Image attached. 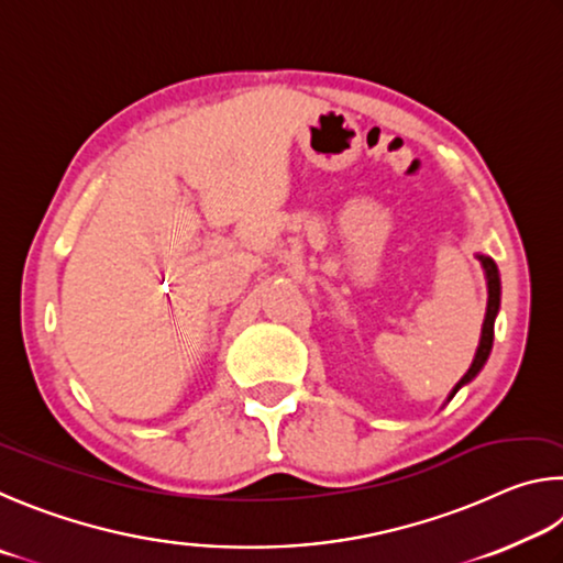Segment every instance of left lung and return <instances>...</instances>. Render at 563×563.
Listing matches in <instances>:
<instances>
[{"instance_id": "1", "label": "left lung", "mask_w": 563, "mask_h": 563, "mask_svg": "<svg viewBox=\"0 0 563 563\" xmlns=\"http://www.w3.org/2000/svg\"><path fill=\"white\" fill-rule=\"evenodd\" d=\"M479 262L482 266H485V274H487V289H489V299H487V317H485V323H482V339H479V349L475 353V361H472L470 371L462 376V380L455 386V390H452V396L465 386V383H470L472 378L477 376V373L482 371V366H485L487 358H489V351H492V341H495V319H497V311H499V272H497V264L489 260V256L479 254ZM450 396V398H452Z\"/></svg>"}]
</instances>
